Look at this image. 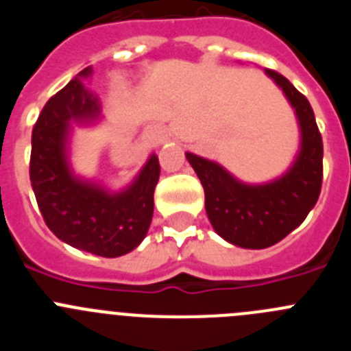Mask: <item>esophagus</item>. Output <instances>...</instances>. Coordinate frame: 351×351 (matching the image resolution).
Returning a JSON list of instances; mask_svg holds the SVG:
<instances>
[{"label":"esophagus","mask_w":351,"mask_h":351,"mask_svg":"<svg viewBox=\"0 0 351 351\" xmlns=\"http://www.w3.org/2000/svg\"><path fill=\"white\" fill-rule=\"evenodd\" d=\"M158 133V138H160V142H161V138H163V135H161V132H156Z\"/></svg>","instance_id":"34e87169"}]
</instances>
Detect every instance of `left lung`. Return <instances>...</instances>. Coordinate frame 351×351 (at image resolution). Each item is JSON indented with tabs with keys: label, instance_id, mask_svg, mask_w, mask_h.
I'll return each mask as SVG.
<instances>
[{
	"label": "left lung",
	"instance_id": "8db88e82",
	"mask_svg": "<svg viewBox=\"0 0 351 351\" xmlns=\"http://www.w3.org/2000/svg\"><path fill=\"white\" fill-rule=\"evenodd\" d=\"M263 73L283 91L299 125V149L287 170L267 182H244L218 161L186 153L206 193V213L214 232L246 250L274 246L315 207L324 173V144L308 98L281 73Z\"/></svg>",
	"mask_w": 351,
	"mask_h": 351
}]
</instances>
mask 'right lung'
<instances>
[{
    "instance_id": "add662e5",
    "label": "right lung",
    "mask_w": 351,
    "mask_h": 351,
    "mask_svg": "<svg viewBox=\"0 0 351 351\" xmlns=\"http://www.w3.org/2000/svg\"><path fill=\"white\" fill-rule=\"evenodd\" d=\"M93 66L84 68L40 112L31 135L29 179L43 219L71 247L116 258L147 235L154 210L160 161L151 154L128 186H107L75 173L70 161L73 126L104 119L98 96L88 89Z\"/></svg>"
}]
</instances>
